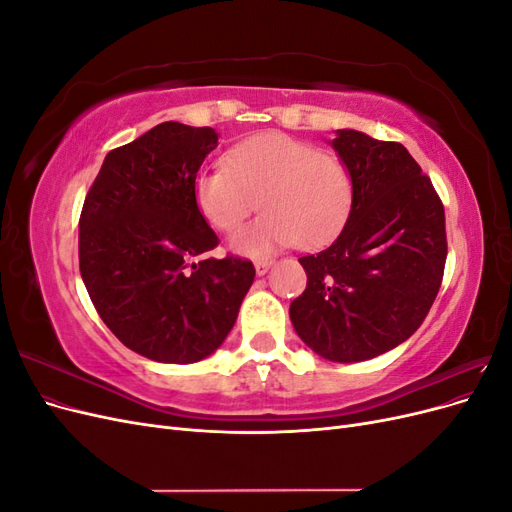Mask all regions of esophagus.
I'll list each match as a JSON object with an SVG mask.
<instances>
[{
	"mask_svg": "<svg viewBox=\"0 0 512 512\" xmlns=\"http://www.w3.org/2000/svg\"><path fill=\"white\" fill-rule=\"evenodd\" d=\"M254 267H256L258 275H265L273 267V260L271 258H260V260L254 262Z\"/></svg>",
	"mask_w": 512,
	"mask_h": 512,
	"instance_id": "obj_1",
	"label": "esophagus"
}]
</instances>
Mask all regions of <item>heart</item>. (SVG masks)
Here are the masks:
<instances>
[{"instance_id":"1","label":"heart","mask_w":512,"mask_h":512,"mask_svg":"<svg viewBox=\"0 0 512 512\" xmlns=\"http://www.w3.org/2000/svg\"><path fill=\"white\" fill-rule=\"evenodd\" d=\"M194 203L215 230H235L256 205L265 215L232 237V250L265 256L277 247L318 250L344 230L354 181L335 153L282 132L247 138L230 149L226 164L198 170Z\"/></svg>"}]
</instances>
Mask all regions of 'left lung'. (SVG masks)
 <instances>
[{
	"instance_id": "1",
	"label": "left lung",
	"mask_w": 512,
	"mask_h": 512,
	"mask_svg": "<svg viewBox=\"0 0 512 512\" xmlns=\"http://www.w3.org/2000/svg\"><path fill=\"white\" fill-rule=\"evenodd\" d=\"M331 145L352 173L354 205L327 250L299 258L307 288L290 320L324 359L359 363L406 342L436 301L444 205L401 143L337 130Z\"/></svg>"
}]
</instances>
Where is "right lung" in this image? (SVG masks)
Listing matches in <instances>:
<instances>
[{
	"instance_id": "right-lung-1",
	"label": "right lung",
	"mask_w": 512,
	"mask_h": 512,
	"mask_svg": "<svg viewBox=\"0 0 512 512\" xmlns=\"http://www.w3.org/2000/svg\"><path fill=\"white\" fill-rule=\"evenodd\" d=\"M213 128L164 121L104 158L79 220L89 299L123 346L158 363H196L230 333L256 269L205 256L218 237L194 203Z\"/></svg>"
}]
</instances>
